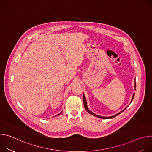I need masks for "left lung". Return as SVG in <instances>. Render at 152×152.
I'll return each mask as SVG.
<instances>
[{
	"instance_id": "left-lung-1",
	"label": "left lung",
	"mask_w": 152,
	"mask_h": 152,
	"mask_svg": "<svg viewBox=\"0 0 152 152\" xmlns=\"http://www.w3.org/2000/svg\"><path fill=\"white\" fill-rule=\"evenodd\" d=\"M135 90H136V83H135ZM134 96H135V93L134 94V95H133V96H132V99H131V102H132V100H133V99H134ZM83 105H84V107H85V110L87 111L88 113H90V114H92L93 115H94V116H95V117H98V118H102V119H108V118H114L115 117H116L117 115H118V114H121L125 109L126 108H127V107H128V106H126L124 109L123 110H122L121 111H120V113H117V114H115V115H113V116H111V117H103V116H100V115H96V114H94V113H92L89 109H88V106H87V103H86V97H85V94L83 93Z\"/></svg>"
}]
</instances>
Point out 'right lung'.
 Wrapping results in <instances>:
<instances>
[{"instance_id": "add662e5", "label": "right lung", "mask_w": 152, "mask_h": 152, "mask_svg": "<svg viewBox=\"0 0 152 152\" xmlns=\"http://www.w3.org/2000/svg\"><path fill=\"white\" fill-rule=\"evenodd\" d=\"M62 112H61V113H62ZM61 113H59V114H58V115H60V114H61Z\"/></svg>"}]
</instances>
